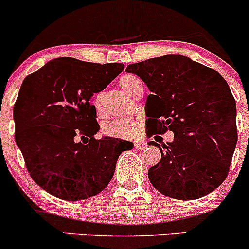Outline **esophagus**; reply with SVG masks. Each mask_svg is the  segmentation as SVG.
Wrapping results in <instances>:
<instances>
[{"label": "esophagus", "instance_id": "1", "mask_svg": "<svg viewBox=\"0 0 249 249\" xmlns=\"http://www.w3.org/2000/svg\"><path fill=\"white\" fill-rule=\"evenodd\" d=\"M145 147H147V143H145L144 141H136V142H135V148H136V149L143 150Z\"/></svg>", "mask_w": 249, "mask_h": 249}]
</instances>
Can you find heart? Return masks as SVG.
I'll return each mask as SVG.
<instances>
[{"label": "heart", "instance_id": "heart-1", "mask_svg": "<svg viewBox=\"0 0 249 249\" xmlns=\"http://www.w3.org/2000/svg\"><path fill=\"white\" fill-rule=\"evenodd\" d=\"M119 85L125 92L135 97L137 91L143 88L142 82L139 77L134 74H125L119 79ZM92 106H94L95 113L99 118H104L106 115V109L104 106V96L102 94H96L92 100ZM140 120L135 118H127V119H114L107 122L102 126V132L106 136L114 137V139H132L137 136L140 132Z\"/></svg>", "mask_w": 249, "mask_h": 249}]
</instances>
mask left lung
<instances>
[{
  "label": "left lung",
  "mask_w": 249,
  "mask_h": 249,
  "mask_svg": "<svg viewBox=\"0 0 249 249\" xmlns=\"http://www.w3.org/2000/svg\"><path fill=\"white\" fill-rule=\"evenodd\" d=\"M127 73L144 82L147 136L173 132L158 145L161 160L148 170L157 190L177 200H196L217 189L229 172L237 143L236 102L215 70L183 55L131 64Z\"/></svg>",
  "instance_id": "left-lung-1"
}]
</instances>
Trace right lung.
I'll return each instance as SVG.
<instances>
[{
	"instance_id": "add662e5",
	"label": "right lung",
	"mask_w": 249,
	"mask_h": 249,
	"mask_svg": "<svg viewBox=\"0 0 249 249\" xmlns=\"http://www.w3.org/2000/svg\"><path fill=\"white\" fill-rule=\"evenodd\" d=\"M123 70L115 62L59 57L22 82L13 109L16 142L32 179L53 196L79 201L99 194L122 152L134 148L130 141L95 139L92 97Z\"/></svg>"
}]
</instances>
